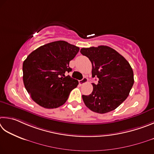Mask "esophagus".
<instances>
[{
    "instance_id": "1",
    "label": "esophagus",
    "mask_w": 154,
    "mask_h": 154,
    "mask_svg": "<svg viewBox=\"0 0 154 154\" xmlns=\"http://www.w3.org/2000/svg\"><path fill=\"white\" fill-rule=\"evenodd\" d=\"M88 82V79H87V78L84 77L82 80H79V84H80V85H82L85 84V83H86V82Z\"/></svg>"
}]
</instances>
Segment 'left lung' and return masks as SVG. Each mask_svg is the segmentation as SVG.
<instances>
[{
	"label": "left lung",
	"mask_w": 154,
	"mask_h": 154,
	"mask_svg": "<svg viewBox=\"0 0 154 154\" xmlns=\"http://www.w3.org/2000/svg\"><path fill=\"white\" fill-rule=\"evenodd\" d=\"M83 55L92 63V76L98 79L93 84V92L82 95L88 109L99 114L113 111L127 98L134 84L133 69L127 60L107 46L82 48Z\"/></svg>",
	"instance_id": "left-lung-1"
}]
</instances>
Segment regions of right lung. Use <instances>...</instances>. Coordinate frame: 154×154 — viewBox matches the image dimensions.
<instances>
[{"instance_id":"add662e5","label":"right lung","mask_w":154,"mask_h":154,"mask_svg":"<svg viewBox=\"0 0 154 154\" xmlns=\"http://www.w3.org/2000/svg\"><path fill=\"white\" fill-rule=\"evenodd\" d=\"M79 47L63 40L52 42L36 48L23 63V80L31 98L47 109L66 103L79 81L65 73L72 71L69 61Z\"/></svg>"}]
</instances>
